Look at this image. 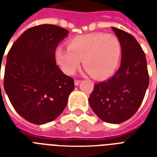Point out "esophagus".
Instances as JSON below:
<instances>
[{"label": "esophagus", "mask_w": 157, "mask_h": 157, "mask_svg": "<svg viewBox=\"0 0 157 157\" xmlns=\"http://www.w3.org/2000/svg\"><path fill=\"white\" fill-rule=\"evenodd\" d=\"M80 83H81V81H80V80H75V86H78Z\"/></svg>", "instance_id": "esophagus-1"}]
</instances>
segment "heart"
Masks as SVG:
<instances>
[{
  "instance_id": "b5f03b06",
  "label": "heart",
  "mask_w": 157,
  "mask_h": 157,
  "mask_svg": "<svg viewBox=\"0 0 157 157\" xmlns=\"http://www.w3.org/2000/svg\"><path fill=\"white\" fill-rule=\"evenodd\" d=\"M121 54V43L117 36L94 33L73 37L67 43V48L57 47L54 58L67 75H73L82 60L86 71L94 78L102 80L117 71Z\"/></svg>"
}]
</instances>
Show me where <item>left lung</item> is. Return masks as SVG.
<instances>
[{
  "label": "left lung",
  "mask_w": 157,
  "mask_h": 157,
  "mask_svg": "<svg viewBox=\"0 0 157 157\" xmlns=\"http://www.w3.org/2000/svg\"><path fill=\"white\" fill-rule=\"evenodd\" d=\"M121 43V66L113 76L94 84L89 103L102 121L120 124L134 115L142 104L149 85L146 56L135 38L112 28Z\"/></svg>",
  "instance_id": "left-lung-1"
}]
</instances>
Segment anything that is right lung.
<instances>
[{
	"label": "right lung",
	"mask_w": 157,
	"mask_h": 157,
	"mask_svg": "<svg viewBox=\"0 0 157 157\" xmlns=\"http://www.w3.org/2000/svg\"><path fill=\"white\" fill-rule=\"evenodd\" d=\"M67 34L59 26H35L17 39L7 54L4 89L16 112L31 123L56 119L75 88L73 79L60 70L54 58Z\"/></svg>",
	"instance_id": "1"
}]
</instances>
